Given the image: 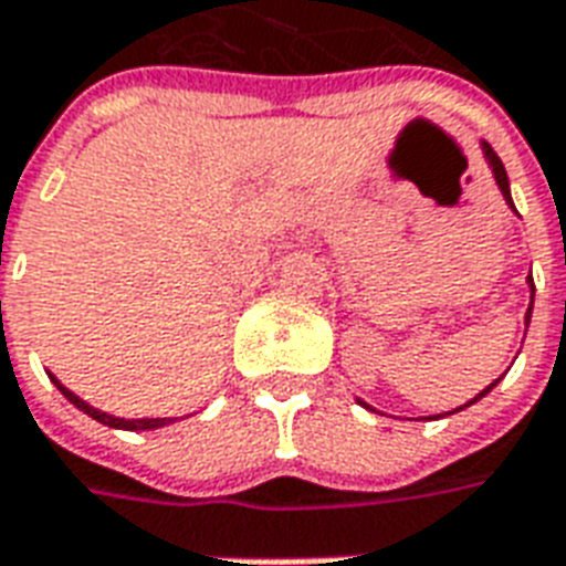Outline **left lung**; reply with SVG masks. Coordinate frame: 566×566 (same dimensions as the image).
<instances>
[{"instance_id": "left-lung-1", "label": "left lung", "mask_w": 566, "mask_h": 566, "mask_svg": "<svg viewBox=\"0 0 566 566\" xmlns=\"http://www.w3.org/2000/svg\"><path fill=\"white\" fill-rule=\"evenodd\" d=\"M482 150H485V159H489V165H492L494 180H497V187H501L503 198H506V205H510V208L515 210L513 198H510V180H506V168H503L501 156H497V153L492 150V144H482ZM527 283H531V292H534V280L527 277ZM531 307H534V295H531ZM531 307H527V316H525L527 323H531ZM494 386H497V379H494V382H492V386H489V389H482L480 395H476V398H473V401L464 403V407H470V403H476V401H480V398H485V395H489V391H492ZM358 403H365V401H358ZM365 407H368V403H365ZM464 407H458V410H464ZM458 410H455V413H458Z\"/></svg>"}]
</instances>
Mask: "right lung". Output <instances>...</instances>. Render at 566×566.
I'll list each match as a JSON object with an SVG mask.
<instances>
[{
  "mask_svg": "<svg viewBox=\"0 0 566 566\" xmlns=\"http://www.w3.org/2000/svg\"><path fill=\"white\" fill-rule=\"evenodd\" d=\"M51 379H53V382H56V389L63 391L65 398H69V401H72L74 407H77V410H84L86 416H93L96 422L108 424V428H123V431H153V428H163V424L175 422V419H117V416L102 413V410H96V407H90V403H86V401H81V398H77L74 391L65 389L63 382H60V379H56V377H51Z\"/></svg>",
  "mask_w": 566,
  "mask_h": 566,
  "instance_id": "obj_1",
  "label": "right lung"
}]
</instances>
